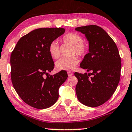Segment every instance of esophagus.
I'll return each mask as SVG.
<instances>
[{"mask_svg":"<svg viewBox=\"0 0 132 132\" xmlns=\"http://www.w3.org/2000/svg\"><path fill=\"white\" fill-rule=\"evenodd\" d=\"M67 74H68V76H69V77H70V76H71L73 75V73H71V72H70V71H68V72H67Z\"/></svg>","mask_w":132,"mask_h":132,"instance_id":"esophagus-1","label":"esophagus"}]
</instances>
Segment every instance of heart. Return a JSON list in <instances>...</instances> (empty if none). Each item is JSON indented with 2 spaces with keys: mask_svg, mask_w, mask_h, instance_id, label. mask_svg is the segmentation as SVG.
Masks as SVG:
<instances>
[{
  "mask_svg": "<svg viewBox=\"0 0 132 132\" xmlns=\"http://www.w3.org/2000/svg\"><path fill=\"white\" fill-rule=\"evenodd\" d=\"M64 43L73 45L72 55L76 54L79 56H84L88 51V47L83 42V38L79 34L70 32L66 34L62 38ZM50 55L54 59H57L60 56V50L58 43L53 41L50 43L48 47ZM79 62V59L76 56L70 57H62L56 62V68L57 70L71 71L76 67Z\"/></svg>",
  "mask_w": 132,
  "mask_h": 132,
  "instance_id": "obj_1",
  "label": "heart"
}]
</instances>
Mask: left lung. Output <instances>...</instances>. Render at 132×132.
<instances>
[{"mask_svg": "<svg viewBox=\"0 0 132 132\" xmlns=\"http://www.w3.org/2000/svg\"><path fill=\"white\" fill-rule=\"evenodd\" d=\"M75 30L85 34L89 42V53L85 55L80 66L91 72L75 73L78 79L76 93L84 105L97 107L111 98L120 82V54L115 43L100 27L89 25Z\"/></svg>", "mask_w": 132, "mask_h": 132, "instance_id": "left-lung-1", "label": "left lung"}]
</instances>
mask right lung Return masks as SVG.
<instances>
[{"instance_id": "1", "label": "right lung", "mask_w": 132, "mask_h": 132, "mask_svg": "<svg viewBox=\"0 0 132 132\" xmlns=\"http://www.w3.org/2000/svg\"><path fill=\"white\" fill-rule=\"evenodd\" d=\"M65 31L61 28L35 29L21 37L12 52V85L23 102L32 107L43 109L53 105L58 99L59 87L67 79L65 71L48 74L55 65L48 46Z\"/></svg>"}]
</instances>
